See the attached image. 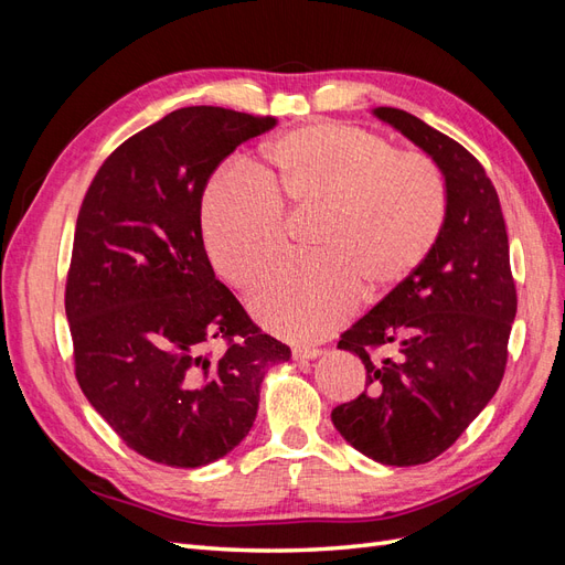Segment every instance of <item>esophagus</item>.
I'll return each instance as SVG.
<instances>
[{"label":"esophagus","instance_id":"obj_1","mask_svg":"<svg viewBox=\"0 0 565 565\" xmlns=\"http://www.w3.org/2000/svg\"><path fill=\"white\" fill-rule=\"evenodd\" d=\"M320 355V349H306V347H299L292 351V358L295 361H313V358Z\"/></svg>","mask_w":565,"mask_h":565}]
</instances>
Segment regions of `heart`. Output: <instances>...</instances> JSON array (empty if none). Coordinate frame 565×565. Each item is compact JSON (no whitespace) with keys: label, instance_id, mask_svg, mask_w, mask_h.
I'll use <instances>...</instances> for the list:
<instances>
[{"label":"heart","instance_id":"1","mask_svg":"<svg viewBox=\"0 0 565 565\" xmlns=\"http://www.w3.org/2000/svg\"><path fill=\"white\" fill-rule=\"evenodd\" d=\"M259 172L231 164L202 200V241L214 270L252 289L282 252V216L316 214L311 259L262 282L249 306L266 330L316 341L344 320L358 297L391 292L413 273L446 224L436 167L347 125H311L266 146Z\"/></svg>","mask_w":565,"mask_h":565}]
</instances>
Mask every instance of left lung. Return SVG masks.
Returning <instances> with one entry per match:
<instances>
[{"label": "left lung", "mask_w": 565, "mask_h": 565, "mask_svg": "<svg viewBox=\"0 0 565 565\" xmlns=\"http://www.w3.org/2000/svg\"><path fill=\"white\" fill-rule=\"evenodd\" d=\"M374 117L429 156L446 179V224L429 256L337 349L365 365V391L332 424L365 457L415 467L446 452L500 388L516 287L500 198L450 136L398 108Z\"/></svg>", "instance_id": "1"}]
</instances>
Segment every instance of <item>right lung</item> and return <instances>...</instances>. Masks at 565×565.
Listing matches in <instances>:
<instances>
[{"label": "right lung", "instance_id": "add662e5", "mask_svg": "<svg viewBox=\"0 0 565 565\" xmlns=\"http://www.w3.org/2000/svg\"><path fill=\"white\" fill-rule=\"evenodd\" d=\"M278 125L214 106L164 115L100 164L77 214L65 316L75 377L131 450L195 469L249 434L268 367L289 347L218 282L202 193L231 152ZM214 338L227 351H209Z\"/></svg>", "mask_w": 565, "mask_h": 565}]
</instances>
